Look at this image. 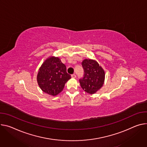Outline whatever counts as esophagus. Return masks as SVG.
<instances>
[{"label": "esophagus", "instance_id": "1", "mask_svg": "<svg viewBox=\"0 0 147 147\" xmlns=\"http://www.w3.org/2000/svg\"><path fill=\"white\" fill-rule=\"evenodd\" d=\"M71 77H72V78H75L76 77V74H72V75H71Z\"/></svg>", "mask_w": 147, "mask_h": 147}]
</instances>
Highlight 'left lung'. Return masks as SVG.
Wrapping results in <instances>:
<instances>
[{"instance_id":"1","label":"left lung","mask_w":147,"mask_h":147,"mask_svg":"<svg viewBox=\"0 0 147 147\" xmlns=\"http://www.w3.org/2000/svg\"><path fill=\"white\" fill-rule=\"evenodd\" d=\"M82 64L84 74L79 80L81 87L88 94H94L103 86L105 72L96 60L85 59Z\"/></svg>"}]
</instances>
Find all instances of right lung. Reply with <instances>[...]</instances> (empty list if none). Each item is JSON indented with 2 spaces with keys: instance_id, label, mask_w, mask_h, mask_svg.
I'll return each instance as SVG.
<instances>
[{
  "instance_id": "1",
  "label": "right lung",
  "mask_w": 147,
  "mask_h": 147,
  "mask_svg": "<svg viewBox=\"0 0 147 147\" xmlns=\"http://www.w3.org/2000/svg\"><path fill=\"white\" fill-rule=\"evenodd\" d=\"M71 78L66 71V67L59 57L47 59L40 67L37 81L41 90L47 94L55 96L62 91L65 83Z\"/></svg>"
}]
</instances>
